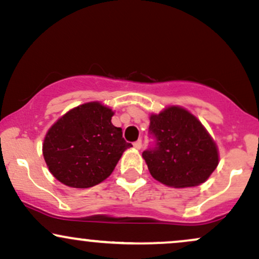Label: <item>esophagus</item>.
<instances>
[{
  "mask_svg": "<svg viewBox=\"0 0 259 259\" xmlns=\"http://www.w3.org/2000/svg\"><path fill=\"white\" fill-rule=\"evenodd\" d=\"M134 147H135L136 150H141V147H142V141H141V140H138V141H136V142H134Z\"/></svg>",
  "mask_w": 259,
  "mask_h": 259,
  "instance_id": "34e87169",
  "label": "esophagus"
}]
</instances>
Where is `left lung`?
<instances>
[{"label":"left lung","instance_id":"8db88e82","mask_svg":"<svg viewBox=\"0 0 259 259\" xmlns=\"http://www.w3.org/2000/svg\"><path fill=\"white\" fill-rule=\"evenodd\" d=\"M154 145L142 152L156 180L170 187L204 183L219 163L214 140L201 121L181 107L171 106L150 117Z\"/></svg>","mask_w":259,"mask_h":259}]
</instances>
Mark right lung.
Returning a JSON list of instances; mask_svg holds the SVG:
<instances>
[{"label":"right lung","instance_id":"obj_1","mask_svg":"<svg viewBox=\"0 0 259 259\" xmlns=\"http://www.w3.org/2000/svg\"><path fill=\"white\" fill-rule=\"evenodd\" d=\"M113 111L89 102L65 113L45 136V162L64 185L86 189L107 179L132 144L112 124Z\"/></svg>","mask_w":259,"mask_h":259}]
</instances>
